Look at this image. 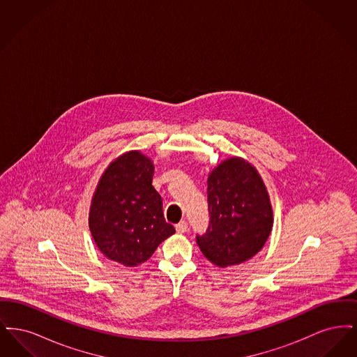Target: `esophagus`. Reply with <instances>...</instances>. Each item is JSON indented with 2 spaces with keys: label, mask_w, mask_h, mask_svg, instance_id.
<instances>
[{
  "label": "esophagus",
  "mask_w": 357,
  "mask_h": 357,
  "mask_svg": "<svg viewBox=\"0 0 357 357\" xmlns=\"http://www.w3.org/2000/svg\"><path fill=\"white\" fill-rule=\"evenodd\" d=\"M175 229H176L178 233H186L188 230V225H187L186 221H181L175 226Z\"/></svg>",
  "instance_id": "34e87169"
}]
</instances>
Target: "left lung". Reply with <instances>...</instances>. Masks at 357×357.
<instances>
[{"label":"left lung","mask_w":357,"mask_h":357,"mask_svg":"<svg viewBox=\"0 0 357 357\" xmlns=\"http://www.w3.org/2000/svg\"><path fill=\"white\" fill-rule=\"evenodd\" d=\"M210 222L197 236L204 257L220 268L242 264L265 245L273 227L268 190L255 166L233 156L220 163L207 179Z\"/></svg>","instance_id":"obj_1"}]
</instances>
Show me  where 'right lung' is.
<instances>
[{"label":"right lung","instance_id":"obj_1","mask_svg":"<svg viewBox=\"0 0 357 357\" xmlns=\"http://www.w3.org/2000/svg\"><path fill=\"white\" fill-rule=\"evenodd\" d=\"M153 163L140 151L120 155L102 172L89 208V230L99 250L124 266L146 262L175 233L153 186Z\"/></svg>","mask_w":357,"mask_h":357}]
</instances>
